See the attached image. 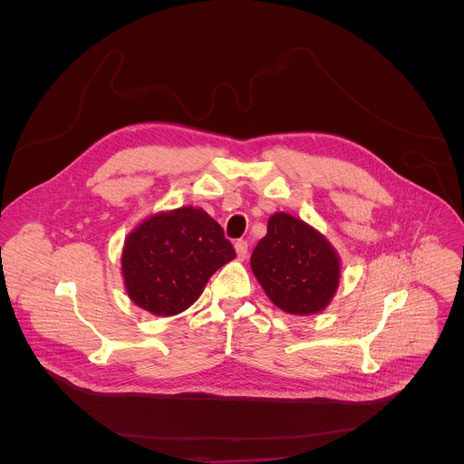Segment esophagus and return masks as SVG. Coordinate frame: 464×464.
I'll return each mask as SVG.
<instances>
[{"label":"esophagus","mask_w":464,"mask_h":464,"mask_svg":"<svg viewBox=\"0 0 464 464\" xmlns=\"http://www.w3.org/2000/svg\"><path fill=\"white\" fill-rule=\"evenodd\" d=\"M234 246H236V254H237V259H241V261H243V259L248 256V243H246L245 239H239V241H237Z\"/></svg>","instance_id":"esophagus-1"}]
</instances>
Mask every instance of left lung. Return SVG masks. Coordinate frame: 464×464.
I'll use <instances>...</instances> for the list:
<instances>
[{
    "instance_id": "8db88e82",
    "label": "left lung",
    "mask_w": 464,
    "mask_h": 464,
    "mask_svg": "<svg viewBox=\"0 0 464 464\" xmlns=\"http://www.w3.org/2000/svg\"><path fill=\"white\" fill-rule=\"evenodd\" d=\"M252 269L267 298L284 313L324 311L339 284V257L331 243L302 219L276 212L252 254Z\"/></svg>"
}]
</instances>
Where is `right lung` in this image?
I'll return each instance as SVG.
<instances>
[{
  "instance_id": "right-lung-1",
  "label": "right lung",
  "mask_w": 464,
  "mask_h": 464,
  "mask_svg": "<svg viewBox=\"0 0 464 464\" xmlns=\"http://www.w3.org/2000/svg\"><path fill=\"white\" fill-rule=\"evenodd\" d=\"M236 257L203 208L182 207L144 219L125 241L121 271L135 305L173 316L197 302L208 278Z\"/></svg>"
}]
</instances>
